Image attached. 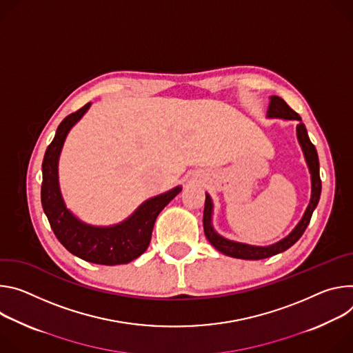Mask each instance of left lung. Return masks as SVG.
Returning <instances> with one entry per match:
<instances>
[{"label":"left lung","mask_w":353,"mask_h":353,"mask_svg":"<svg viewBox=\"0 0 353 353\" xmlns=\"http://www.w3.org/2000/svg\"><path fill=\"white\" fill-rule=\"evenodd\" d=\"M268 117H278V119H285V121H297L299 125L296 128L297 132V140L301 145V150L304 152V159L307 163V167L311 174V198L310 203L299 221V224L294 227V230L289 234L288 237L283 240L268 245V247H258V245H250V244H243L237 241H231L224 237H221L220 234H217L213 228L212 224V214H213V203L212 198L206 193V201H205V210H203V230H205V236L209 240V243L220 252L224 255L232 256V258H240V259H263L269 258L272 255L281 254L286 250H289L299 239L303 236L304 230L307 228L312 212L317 208L319 201H320V194H321V179H320V163H319V155L317 150L308 139L307 130L304 123L301 122V117L299 113H296L282 98L273 95L270 97L269 108H268Z\"/></svg>","instance_id":"left-lung-1"}]
</instances>
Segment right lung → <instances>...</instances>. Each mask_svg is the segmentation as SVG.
Listing matches in <instances>:
<instances>
[{
  "label": "right lung",
  "mask_w": 353,
  "mask_h": 353,
  "mask_svg": "<svg viewBox=\"0 0 353 353\" xmlns=\"http://www.w3.org/2000/svg\"><path fill=\"white\" fill-rule=\"evenodd\" d=\"M91 103L64 117L42 164V206L57 240L67 251L84 261L99 265H121L139 258L151 240L157 216L182 190V186L154 196L119 224L97 227L77 219L63 201L59 186V157L70 129L81 119Z\"/></svg>",
  "instance_id": "right-lung-1"
}]
</instances>
